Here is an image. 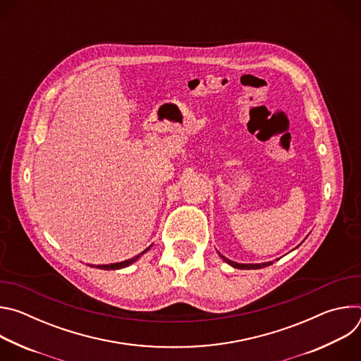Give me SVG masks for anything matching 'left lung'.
I'll use <instances>...</instances> for the list:
<instances>
[{
    "label": "left lung",
    "instance_id": "obj_1",
    "mask_svg": "<svg viewBox=\"0 0 361 361\" xmlns=\"http://www.w3.org/2000/svg\"><path fill=\"white\" fill-rule=\"evenodd\" d=\"M220 257L221 259L226 262V263H228L230 266H233L234 269H243V270H250V269H262V267H267V266H270L273 262H269V263H262V264H238V263H235V262H231V260H228V259H226L224 255H221L220 254Z\"/></svg>",
    "mask_w": 361,
    "mask_h": 361
}]
</instances>
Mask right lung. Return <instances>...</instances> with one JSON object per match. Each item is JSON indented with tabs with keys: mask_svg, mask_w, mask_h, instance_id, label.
I'll use <instances>...</instances> for the list:
<instances>
[{
	"mask_svg": "<svg viewBox=\"0 0 361 361\" xmlns=\"http://www.w3.org/2000/svg\"><path fill=\"white\" fill-rule=\"evenodd\" d=\"M151 247V245H149ZM149 247L148 248H145L142 252H140L138 255H135V257H133V259H130V260H126V262H120V263H113V264H104V266H91V267H95V269H101V270H118V269H124V267H128L130 264H133L134 262H137L140 257L145 252V251H148L149 250Z\"/></svg>",
	"mask_w": 361,
	"mask_h": 361,
	"instance_id": "obj_1",
	"label": "right lung"
}]
</instances>
